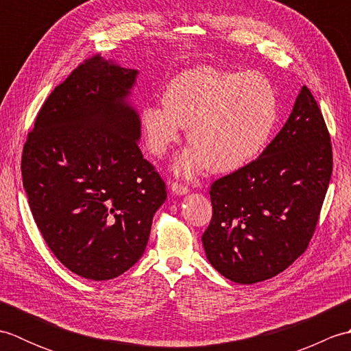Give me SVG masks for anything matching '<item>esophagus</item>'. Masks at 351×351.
Returning <instances> with one entry per match:
<instances>
[{"mask_svg": "<svg viewBox=\"0 0 351 351\" xmlns=\"http://www.w3.org/2000/svg\"><path fill=\"white\" fill-rule=\"evenodd\" d=\"M170 189H171V191L175 193V195H180V196H182V195H187L189 193V187L185 184H180V182H171L170 184Z\"/></svg>", "mask_w": 351, "mask_h": 351, "instance_id": "obj_1", "label": "esophagus"}]
</instances>
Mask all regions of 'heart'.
Instances as JSON below:
<instances>
[{
    "label": "heart",
    "instance_id": "1",
    "mask_svg": "<svg viewBox=\"0 0 351 351\" xmlns=\"http://www.w3.org/2000/svg\"><path fill=\"white\" fill-rule=\"evenodd\" d=\"M279 121V99L264 75L200 66L178 73L162 92V104L141 110L149 152L162 156L189 128L191 147L175 170L195 176L211 169L228 173L264 151Z\"/></svg>",
    "mask_w": 351,
    "mask_h": 351
}]
</instances>
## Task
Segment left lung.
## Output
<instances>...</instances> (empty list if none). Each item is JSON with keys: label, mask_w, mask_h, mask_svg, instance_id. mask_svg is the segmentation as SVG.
<instances>
[{"label": "left lung", "mask_w": 351, "mask_h": 351, "mask_svg": "<svg viewBox=\"0 0 351 351\" xmlns=\"http://www.w3.org/2000/svg\"><path fill=\"white\" fill-rule=\"evenodd\" d=\"M330 134L303 86L293 113L256 160L214 181L206 258L237 283L282 273L308 249L332 176Z\"/></svg>", "instance_id": "obj_1"}]
</instances>
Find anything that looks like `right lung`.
Here are the masks:
<instances>
[{
    "label": "right lung",
    "instance_id": "obj_1",
    "mask_svg": "<svg viewBox=\"0 0 351 351\" xmlns=\"http://www.w3.org/2000/svg\"><path fill=\"white\" fill-rule=\"evenodd\" d=\"M136 75L87 57L43 102L22 151L36 225L54 256L86 279H113L136 264L167 197L125 101Z\"/></svg>",
    "mask_w": 351,
    "mask_h": 351
}]
</instances>
